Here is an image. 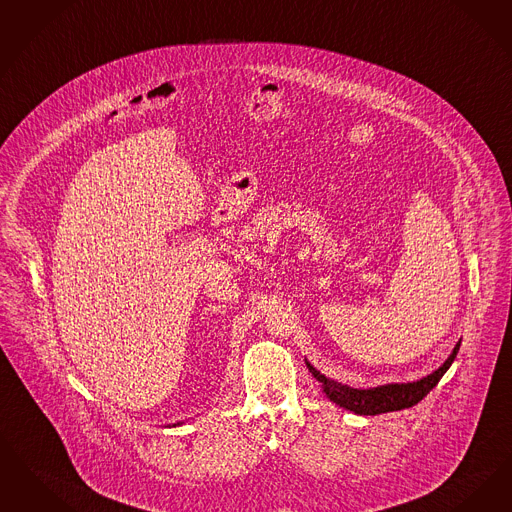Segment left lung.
<instances>
[{"mask_svg":"<svg viewBox=\"0 0 512 512\" xmlns=\"http://www.w3.org/2000/svg\"><path fill=\"white\" fill-rule=\"evenodd\" d=\"M461 347V343H457L450 358L442 364V368L436 369L434 373H430L427 377H423L417 383H406V385H385V387H377V389L358 390L335 383L328 377H324L322 373H318L316 369L307 364L308 369L314 373V377L324 383V392L328 394L329 400L335 402L341 408L350 409L358 415H379V413H387V411H398V409L411 408L415 404H419L430 390L438 385V381L442 379V375L450 369L457 350Z\"/></svg>","mask_w":512,"mask_h":512,"instance_id":"left-lung-1","label":"left lung"}]
</instances>
